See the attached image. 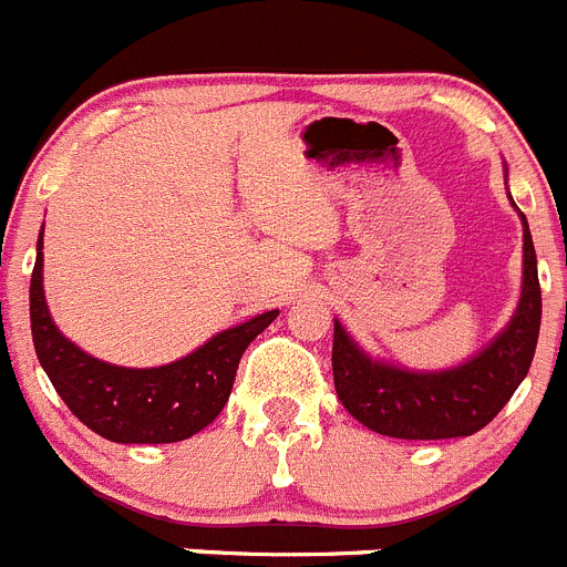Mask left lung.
<instances>
[{
    "mask_svg": "<svg viewBox=\"0 0 567 567\" xmlns=\"http://www.w3.org/2000/svg\"><path fill=\"white\" fill-rule=\"evenodd\" d=\"M514 203V200H512ZM523 220V290L512 321L466 364L415 372L367 355L347 330L333 328V381L344 410L379 435L443 441L483 430L528 375L537 350L543 290L532 231Z\"/></svg>",
    "mask_w": 567,
    "mask_h": 567,
    "instance_id": "obj_1",
    "label": "left lung"
}]
</instances>
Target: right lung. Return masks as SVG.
<instances>
[{
  "label": "right lung",
  "mask_w": 567,
  "mask_h": 567,
  "mask_svg": "<svg viewBox=\"0 0 567 567\" xmlns=\"http://www.w3.org/2000/svg\"><path fill=\"white\" fill-rule=\"evenodd\" d=\"M44 231V228H42ZM42 237L30 277V330L61 401L95 435L115 443H175L206 430L231 395L246 347L279 316L268 310L228 328L163 367H115L64 339L48 310L42 285Z\"/></svg>",
  "instance_id": "right-lung-1"
}]
</instances>
